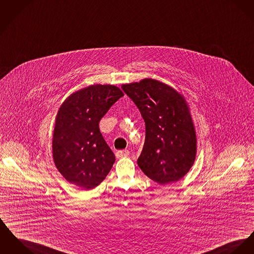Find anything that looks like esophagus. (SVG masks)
I'll return each mask as SVG.
<instances>
[{"mask_svg":"<svg viewBox=\"0 0 254 254\" xmlns=\"http://www.w3.org/2000/svg\"><path fill=\"white\" fill-rule=\"evenodd\" d=\"M129 154H130L129 150H119L116 153V156L117 158H123V157L129 156Z\"/></svg>","mask_w":254,"mask_h":254,"instance_id":"34e87169","label":"esophagus"}]
</instances>
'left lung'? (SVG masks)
Returning <instances> with one entry per match:
<instances>
[{"label": "left lung", "mask_w": 254, "mask_h": 254, "mask_svg": "<svg viewBox=\"0 0 254 254\" xmlns=\"http://www.w3.org/2000/svg\"><path fill=\"white\" fill-rule=\"evenodd\" d=\"M121 87L145 122L139 169L160 185L178 181L191 168L196 153L194 127L184 97L151 79Z\"/></svg>", "instance_id": "left-lung-1"}]
</instances>
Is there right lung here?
Instances as JSON below:
<instances>
[{
    "instance_id": "add662e5",
    "label": "right lung",
    "mask_w": 254,
    "mask_h": 254,
    "mask_svg": "<svg viewBox=\"0 0 254 254\" xmlns=\"http://www.w3.org/2000/svg\"><path fill=\"white\" fill-rule=\"evenodd\" d=\"M122 96L118 86L90 85L71 94L60 108L53 157L68 182L90 190L110 172L116 157L100 133L99 122Z\"/></svg>"
}]
</instances>
